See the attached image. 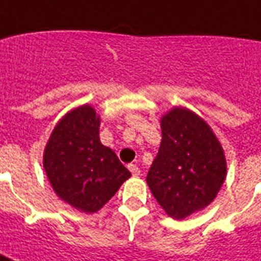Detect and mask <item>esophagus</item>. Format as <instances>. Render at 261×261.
<instances>
[{
  "instance_id": "obj_1",
  "label": "esophagus",
  "mask_w": 261,
  "mask_h": 261,
  "mask_svg": "<svg viewBox=\"0 0 261 261\" xmlns=\"http://www.w3.org/2000/svg\"><path fill=\"white\" fill-rule=\"evenodd\" d=\"M127 167H128V170H130V172H131V174H133V175H134V176H138V175L141 174V170H139V167H138L137 164H128Z\"/></svg>"
}]
</instances>
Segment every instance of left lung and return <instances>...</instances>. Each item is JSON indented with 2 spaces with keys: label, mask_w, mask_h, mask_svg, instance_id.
Wrapping results in <instances>:
<instances>
[{
  "label": "left lung",
  "mask_w": 261,
  "mask_h": 261,
  "mask_svg": "<svg viewBox=\"0 0 261 261\" xmlns=\"http://www.w3.org/2000/svg\"><path fill=\"white\" fill-rule=\"evenodd\" d=\"M162 143L147 174L168 215L185 219L215 199L227 174L223 148L196 114L176 107L162 118Z\"/></svg>",
  "instance_id": "8db88e82"
}]
</instances>
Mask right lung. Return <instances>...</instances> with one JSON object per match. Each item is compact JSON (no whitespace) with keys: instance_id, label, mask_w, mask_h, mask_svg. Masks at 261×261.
I'll return each instance as SVG.
<instances>
[{"instance_id":"1","label":"right lung","mask_w":261,"mask_h":261,"mask_svg":"<svg viewBox=\"0 0 261 261\" xmlns=\"http://www.w3.org/2000/svg\"><path fill=\"white\" fill-rule=\"evenodd\" d=\"M43 167L56 194L83 212H97L131 176L99 141V117L85 105L61 119L46 144Z\"/></svg>"}]
</instances>
